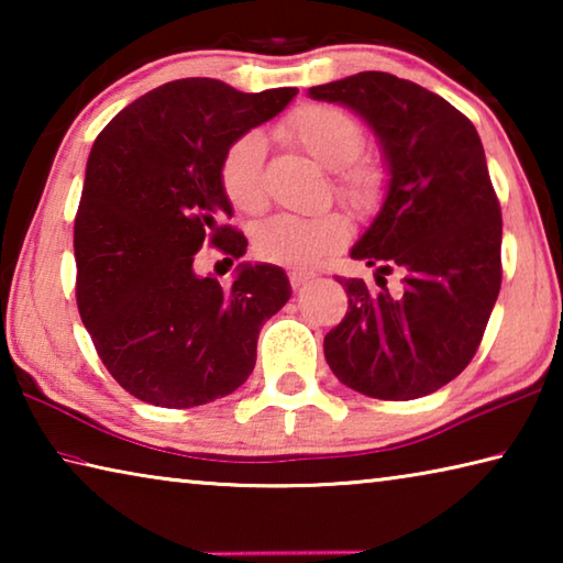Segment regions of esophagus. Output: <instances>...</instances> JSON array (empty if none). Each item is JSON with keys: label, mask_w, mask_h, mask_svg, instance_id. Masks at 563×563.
<instances>
[{"label": "esophagus", "mask_w": 563, "mask_h": 563, "mask_svg": "<svg viewBox=\"0 0 563 563\" xmlns=\"http://www.w3.org/2000/svg\"><path fill=\"white\" fill-rule=\"evenodd\" d=\"M288 278H290L292 288H302V285H308V283L316 280V275L308 273V271H290Z\"/></svg>", "instance_id": "34e87169"}]
</instances>
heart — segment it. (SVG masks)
Returning a JSON list of instances; mask_svg holds the SVG:
<instances>
[{"label": "heart", "mask_w": 563, "mask_h": 563, "mask_svg": "<svg viewBox=\"0 0 563 563\" xmlns=\"http://www.w3.org/2000/svg\"><path fill=\"white\" fill-rule=\"evenodd\" d=\"M283 133L320 166L335 170L338 196L355 211H373L383 201L387 174L377 161L360 158L365 133L350 113L325 103H308L285 119ZM263 161L265 141L255 131L243 133L225 151L221 186L238 211L255 213L263 208ZM347 218L338 211L275 213L255 225L253 245L263 261L302 271L338 251L347 241Z\"/></svg>", "instance_id": "1"}]
</instances>
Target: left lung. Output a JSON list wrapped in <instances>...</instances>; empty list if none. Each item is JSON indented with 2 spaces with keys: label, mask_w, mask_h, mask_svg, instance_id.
Returning <instances> with one entry per match:
<instances>
[{
  "label": "left lung",
  "mask_w": 563,
  "mask_h": 563,
  "mask_svg": "<svg viewBox=\"0 0 563 563\" xmlns=\"http://www.w3.org/2000/svg\"><path fill=\"white\" fill-rule=\"evenodd\" d=\"M375 131L387 166L379 213L350 258L397 291L338 278L350 308L325 335L342 385L375 399H417L462 373L479 347L501 288V208L482 139L450 101L385 71H360L308 89Z\"/></svg>",
  "instance_id": "1"
}]
</instances>
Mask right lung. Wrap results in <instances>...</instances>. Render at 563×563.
I'll return each mask as SVG.
<instances>
[{"label": "right lung", "instance_id": "add662e5", "mask_svg": "<svg viewBox=\"0 0 563 563\" xmlns=\"http://www.w3.org/2000/svg\"><path fill=\"white\" fill-rule=\"evenodd\" d=\"M295 93L168 81L93 141L74 221L76 302L111 377L141 402L188 409L231 395L253 373L265 320L290 298L278 265L241 263L221 288L194 258L208 241L245 255V235L221 225L233 216L223 156Z\"/></svg>", "mask_w": 563, "mask_h": 563}]
</instances>
